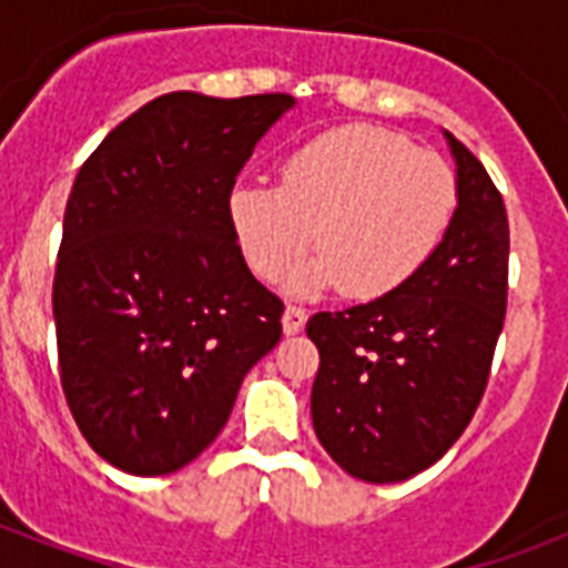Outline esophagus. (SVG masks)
I'll use <instances>...</instances> for the list:
<instances>
[{"label":"esophagus","instance_id":"1","mask_svg":"<svg viewBox=\"0 0 568 568\" xmlns=\"http://www.w3.org/2000/svg\"><path fill=\"white\" fill-rule=\"evenodd\" d=\"M303 324H306V310H301V306H285V312H283L285 336H294V333H301Z\"/></svg>","mask_w":568,"mask_h":568}]
</instances>
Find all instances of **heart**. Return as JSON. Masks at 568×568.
Masks as SVG:
<instances>
[{
    "label": "heart",
    "instance_id": "1",
    "mask_svg": "<svg viewBox=\"0 0 568 568\" xmlns=\"http://www.w3.org/2000/svg\"><path fill=\"white\" fill-rule=\"evenodd\" d=\"M230 223L250 271L283 280L312 247L321 256L297 285L347 297H383L439 250L457 212V176L445 159L397 132L342 126L285 155L280 185L241 182Z\"/></svg>",
    "mask_w": 568,
    "mask_h": 568
}]
</instances>
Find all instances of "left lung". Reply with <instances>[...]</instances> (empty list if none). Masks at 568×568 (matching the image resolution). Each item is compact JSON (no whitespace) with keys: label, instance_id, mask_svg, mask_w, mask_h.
Masks as SVG:
<instances>
[{"label":"left lung","instance_id":"left-lung-1","mask_svg":"<svg viewBox=\"0 0 568 568\" xmlns=\"http://www.w3.org/2000/svg\"><path fill=\"white\" fill-rule=\"evenodd\" d=\"M457 164L448 235L400 288L306 333L321 354L312 424L347 475L397 484L459 439L484 397L507 310V209L489 173L445 132Z\"/></svg>","mask_w":568,"mask_h":568}]
</instances>
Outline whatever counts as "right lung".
Returning <instances> with one entry per match:
<instances>
[{"label":"right lung","mask_w":568,"mask_h":568,"mask_svg":"<svg viewBox=\"0 0 568 568\" xmlns=\"http://www.w3.org/2000/svg\"><path fill=\"white\" fill-rule=\"evenodd\" d=\"M292 109L288 93H164L75 176L52 283L58 365L79 430L120 471L200 457L283 336V301L250 274L226 205Z\"/></svg>","instance_id":"right-lung-1"}]
</instances>
